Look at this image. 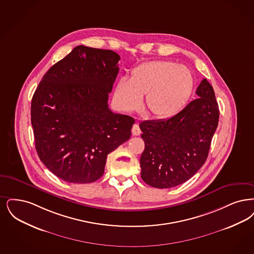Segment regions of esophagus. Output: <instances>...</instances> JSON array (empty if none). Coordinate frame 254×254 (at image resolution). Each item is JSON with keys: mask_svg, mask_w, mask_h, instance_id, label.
Here are the masks:
<instances>
[{"mask_svg": "<svg viewBox=\"0 0 254 254\" xmlns=\"http://www.w3.org/2000/svg\"><path fill=\"white\" fill-rule=\"evenodd\" d=\"M141 133H142V131H141V129H140L139 124L135 123V124L133 125V127H132V134H133L134 136H139Z\"/></svg>", "mask_w": 254, "mask_h": 254, "instance_id": "1", "label": "esophagus"}]
</instances>
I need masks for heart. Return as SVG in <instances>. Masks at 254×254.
I'll list each match as a JSON object with an SVG mask.
<instances>
[{
    "label": "heart",
    "instance_id": "obj_1",
    "mask_svg": "<svg viewBox=\"0 0 254 254\" xmlns=\"http://www.w3.org/2000/svg\"><path fill=\"white\" fill-rule=\"evenodd\" d=\"M193 90V74L188 68L171 61H151L136 67L130 78H120L115 96L125 110L134 111L146 93V110L155 117L166 118L183 110Z\"/></svg>",
    "mask_w": 254,
    "mask_h": 254
}]
</instances>
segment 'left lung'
<instances>
[{
  "mask_svg": "<svg viewBox=\"0 0 254 254\" xmlns=\"http://www.w3.org/2000/svg\"><path fill=\"white\" fill-rule=\"evenodd\" d=\"M195 93L199 98L172 117L140 124L144 141L141 177L146 184L160 189L178 186L206 162L219 110L213 87L206 78Z\"/></svg>",
  "mask_w": 254,
  "mask_h": 254,
  "instance_id": "obj_1",
  "label": "left lung"
}]
</instances>
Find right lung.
I'll use <instances>...</instances> for the list:
<instances>
[{
    "mask_svg": "<svg viewBox=\"0 0 254 254\" xmlns=\"http://www.w3.org/2000/svg\"><path fill=\"white\" fill-rule=\"evenodd\" d=\"M112 50L79 45L43 75L31 102L36 150L61 180L100 179L107 157L131 136L135 120L109 109L119 71Z\"/></svg>",
    "mask_w": 254,
    "mask_h": 254,
    "instance_id": "1",
    "label": "right lung"
}]
</instances>
